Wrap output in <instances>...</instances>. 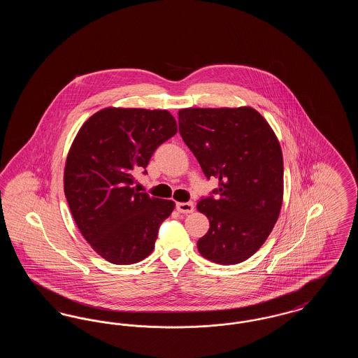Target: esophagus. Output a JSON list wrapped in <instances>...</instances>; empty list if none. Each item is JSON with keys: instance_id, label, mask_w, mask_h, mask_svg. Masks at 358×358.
<instances>
[{"instance_id": "esophagus-1", "label": "esophagus", "mask_w": 358, "mask_h": 358, "mask_svg": "<svg viewBox=\"0 0 358 358\" xmlns=\"http://www.w3.org/2000/svg\"><path fill=\"white\" fill-rule=\"evenodd\" d=\"M176 206H177V210L180 213H190L194 209V205H193V203H190V201L189 203H178Z\"/></svg>"}]
</instances>
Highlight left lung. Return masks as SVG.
Listing matches in <instances>:
<instances>
[{"label":"left lung","instance_id":"obj_1","mask_svg":"<svg viewBox=\"0 0 358 358\" xmlns=\"http://www.w3.org/2000/svg\"><path fill=\"white\" fill-rule=\"evenodd\" d=\"M178 126L205 177L219 178V187L197 204L210 222L197 248L215 263H241L262 247L279 217L280 145L251 107L184 108L178 113Z\"/></svg>","mask_w":358,"mask_h":358}]
</instances>
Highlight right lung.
Here are the masks:
<instances>
[{
	"label": "right lung",
	"mask_w": 358,
	"mask_h": 358,
	"mask_svg": "<svg viewBox=\"0 0 358 358\" xmlns=\"http://www.w3.org/2000/svg\"><path fill=\"white\" fill-rule=\"evenodd\" d=\"M177 133L166 110L104 108L82 126L69 150L64 193L79 231L113 264L150 255L174 203L134 189L158 146Z\"/></svg>",
	"instance_id": "1"
}]
</instances>
